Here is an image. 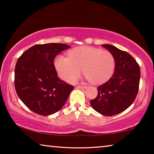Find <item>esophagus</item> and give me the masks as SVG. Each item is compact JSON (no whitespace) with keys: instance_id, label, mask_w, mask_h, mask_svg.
<instances>
[{"instance_id":"34e87169","label":"esophagus","mask_w":154,"mask_h":154,"mask_svg":"<svg viewBox=\"0 0 154 154\" xmlns=\"http://www.w3.org/2000/svg\"><path fill=\"white\" fill-rule=\"evenodd\" d=\"M77 88H79V89H85V88H87V86L86 85H78Z\"/></svg>"}]
</instances>
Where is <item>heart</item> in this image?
Returning <instances> with one entry per match:
<instances>
[{
	"instance_id": "heart-1",
	"label": "heart",
	"mask_w": 154,
	"mask_h": 154,
	"mask_svg": "<svg viewBox=\"0 0 154 154\" xmlns=\"http://www.w3.org/2000/svg\"><path fill=\"white\" fill-rule=\"evenodd\" d=\"M54 66L59 76L66 82H75L82 69L85 79L94 84H101L113 75L116 61L109 51L90 46H79L70 50L69 57L56 56Z\"/></svg>"
}]
</instances>
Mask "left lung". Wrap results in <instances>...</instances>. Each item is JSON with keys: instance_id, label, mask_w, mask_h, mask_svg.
I'll use <instances>...</instances> for the list:
<instances>
[{"instance_id": "8db88e82", "label": "left lung", "mask_w": 154, "mask_h": 154, "mask_svg": "<svg viewBox=\"0 0 154 154\" xmlns=\"http://www.w3.org/2000/svg\"><path fill=\"white\" fill-rule=\"evenodd\" d=\"M116 61L114 73L106 83L98 87V96L90 105L105 116L119 114L127 109L136 98L139 91L140 71L133 57L113 45L103 44Z\"/></svg>"}]
</instances>
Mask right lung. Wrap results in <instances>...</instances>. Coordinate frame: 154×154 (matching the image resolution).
<instances>
[{
    "mask_svg": "<svg viewBox=\"0 0 154 154\" xmlns=\"http://www.w3.org/2000/svg\"><path fill=\"white\" fill-rule=\"evenodd\" d=\"M71 48L63 43L35 45L18 58L15 69V88L24 105L41 116L60 110L73 86L58 77L54 61L57 54Z\"/></svg>",
    "mask_w": 154,
    "mask_h": 154,
    "instance_id": "add662e5",
    "label": "right lung"
}]
</instances>
